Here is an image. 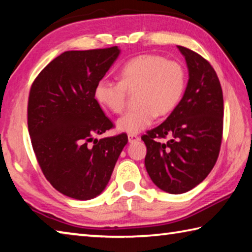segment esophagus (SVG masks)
I'll list each match as a JSON object with an SVG mask.
<instances>
[{
  "label": "esophagus",
  "instance_id": "esophagus-1",
  "mask_svg": "<svg viewBox=\"0 0 252 252\" xmlns=\"http://www.w3.org/2000/svg\"><path fill=\"white\" fill-rule=\"evenodd\" d=\"M127 140H129V143H133V142L140 140V136L136 134H129L127 135Z\"/></svg>",
  "mask_w": 252,
  "mask_h": 252
}]
</instances>
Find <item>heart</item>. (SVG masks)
I'll list each match as a JSON object with an SVG mask.
<instances>
[{"label": "heart", "instance_id": "obj_1", "mask_svg": "<svg viewBox=\"0 0 252 252\" xmlns=\"http://www.w3.org/2000/svg\"><path fill=\"white\" fill-rule=\"evenodd\" d=\"M120 81L101 78L94 87L97 101L113 113L125 110L126 90L138 89L139 107L117 122L118 130L135 134L149 127L158 114L174 110L185 90L186 75L180 63L158 55L146 54L126 62L119 71Z\"/></svg>", "mask_w": 252, "mask_h": 252}]
</instances>
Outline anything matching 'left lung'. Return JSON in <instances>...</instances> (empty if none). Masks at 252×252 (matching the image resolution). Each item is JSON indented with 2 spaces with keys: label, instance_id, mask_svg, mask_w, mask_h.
Masks as SVG:
<instances>
[{
  "label": "left lung",
  "instance_id": "left-lung-1",
  "mask_svg": "<svg viewBox=\"0 0 252 252\" xmlns=\"http://www.w3.org/2000/svg\"><path fill=\"white\" fill-rule=\"evenodd\" d=\"M189 68L184 95L170 116L142 136L145 168L158 189L182 194L207 177L218 158L222 139L223 98L212 65L197 53L177 46ZM170 140L159 142L158 138Z\"/></svg>",
  "mask_w": 252,
  "mask_h": 252
}]
</instances>
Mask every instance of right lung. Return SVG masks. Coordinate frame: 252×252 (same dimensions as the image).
Returning <instances> with one entry per match:
<instances>
[{
    "label": "right lung",
    "mask_w": 252,
    "mask_h": 252,
    "mask_svg": "<svg viewBox=\"0 0 252 252\" xmlns=\"http://www.w3.org/2000/svg\"><path fill=\"white\" fill-rule=\"evenodd\" d=\"M119 54L118 46L68 50L31 87L27 125L36 158L46 180L68 197L101 194L127 143L126 133L94 139L113 126L94 99V87Z\"/></svg>",
    "instance_id": "add662e5"
}]
</instances>
